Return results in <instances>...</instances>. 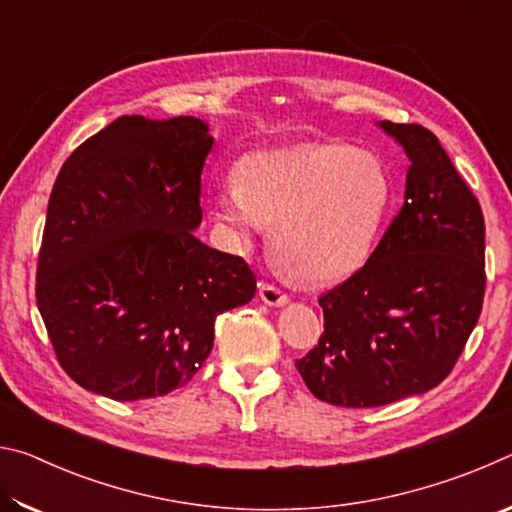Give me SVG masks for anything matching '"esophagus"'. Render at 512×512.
I'll return each mask as SVG.
<instances>
[{"label": "esophagus", "mask_w": 512, "mask_h": 512, "mask_svg": "<svg viewBox=\"0 0 512 512\" xmlns=\"http://www.w3.org/2000/svg\"><path fill=\"white\" fill-rule=\"evenodd\" d=\"M259 298H262V302H266V305H271V307H284L289 302L287 293H284L282 289H277L275 284H268V282H259Z\"/></svg>", "instance_id": "34e87169"}]
</instances>
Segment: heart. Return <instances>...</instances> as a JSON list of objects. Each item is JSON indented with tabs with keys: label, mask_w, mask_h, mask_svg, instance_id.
<instances>
[{
	"label": "heart",
	"mask_w": 512,
	"mask_h": 512,
	"mask_svg": "<svg viewBox=\"0 0 512 512\" xmlns=\"http://www.w3.org/2000/svg\"><path fill=\"white\" fill-rule=\"evenodd\" d=\"M395 196L393 173L370 149L302 144L255 151L235 185L214 194V214L250 239L271 225V253L305 282H336L368 264Z\"/></svg>",
	"instance_id": "1"
}]
</instances>
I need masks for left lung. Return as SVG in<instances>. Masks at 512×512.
<instances>
[{"label":"left lung","instance_id":"8db88e82","mask_svg":"<svg viewBox=\"0 0 512 512\" xmlns=\"http://www.w3.org/2000/svg\"><path fill=\"white\" fill-rule=\"evenodd\" d=\"M411 167L400 214L361 271L318 298L325 332L296 361L318 400L384 406L436 388L479 320L485 293L481 205L438 137L379 121Z\"/></svg>","mask_w":512,"mask_h":512}]
</instances>
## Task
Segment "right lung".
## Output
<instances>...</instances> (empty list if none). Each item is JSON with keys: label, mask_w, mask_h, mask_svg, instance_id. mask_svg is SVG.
I'll list each match as a JSON object with an SVG mask.
<instances>
[{"label": "right lung", "mask_w": 512, "mask_h": 512, "mask_svg": "<svg viewBox=\"0 0 512 512\" xmlns=\"http://www.w3.org/2000/svg\"><path fill=\"white\" fill-rule=\"evenodd\" d=\"M207 131L196 117L124 115L58 173L36 300L85 391L133 402L185 386L210 357L216 316L255 296L244 259L194 237Z\"/></svg>", "instance_id": "obj_1"}]
</instances>
